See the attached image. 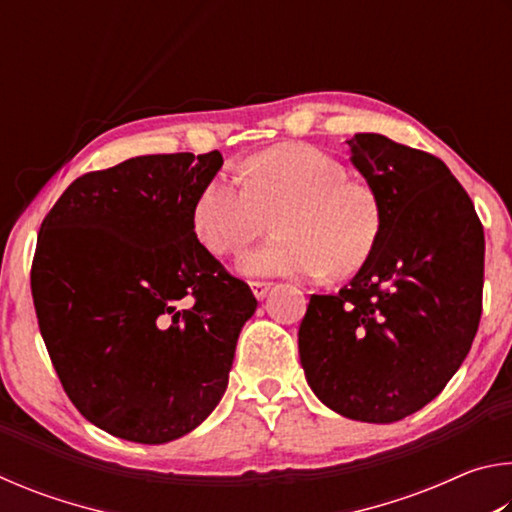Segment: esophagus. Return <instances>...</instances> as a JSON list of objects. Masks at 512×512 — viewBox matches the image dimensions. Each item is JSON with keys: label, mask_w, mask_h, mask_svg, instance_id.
I'll return each instance as SVG.
<instances>
[{"label": "esophagus", "mask_w": 512, "mask_h": 512, "mask_svg": "<svg viewBox=\"0 0 512 512\" xmlns=\"http://www.w3.org/2000/svg\"><path fill=\"white\" fill-rule=\"evenodd\" d=\"M250 289H253V293H255V298H266V293H268V289H271V282H266V280H255V282H250Z\"/></svg>", "instance_id": "1"}]
</instances>
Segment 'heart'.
<instances>
[{"instance_id":"b5f03b06","label":"heart","mask_w":512,"mask_h":512,"mask_svg":"<svg viewBox=\"0 0 512 512\" xmlns=\"http://www.w3.org/2000/svg\"><path fill=\"white\" fill-rule=\"evenodd\" d=\"M275 214L280 239L241 259L248 275H350L368 262L381 232L375 192L350 180L332 153L302 142L255 153L244 178L216 171L196 198L192 223L210 253L228 257L253 244Z\"/></svg>"}]
</instances>
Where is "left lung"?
<instances>
[{
	"mask_svg": "<svg viewBox=\"0 0 512 512\" xmlns=\"http://www.w3.org/2000/svg\"><path fill=\"white\" fill-rule=\"evenodd\" d=\"M381 207L375 250L336 296H311L300 363L329 409L397 422L436 397L472 348L483 311L479 214L447 164L377 133L348 140Z\"/></svg>",
	"mask_w": 512,
	"mask_h": 512,
	"instance_id": "left-lung-1",
	"label": "left lung"
}]
</instances>
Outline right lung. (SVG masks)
Here are the masks:
<instances>
[{"instance_id":"right-lung-1","label":"right lung","mask_w":512,"mask_h":512,"mask_svg":"<svg viewBox=\"0 0 512 512\" xmlns=\"http://www.w3.org/2000/svg\"><path fill=\"white\" fill-rule=\"evenodd\" d=\"M221 164L162 153L83 173L40 225L31 293L49 359L83 418L117 438L185 436L228 386L257 300L194 232Z\"/></svg>"}]
</instances>
